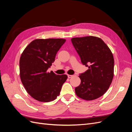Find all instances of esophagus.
Returning a JSON list of instances; mask_svg holds the SVG:
<instances>
[{
    "instance_id": "obj_1",
    "label": "esophagus",
    "mask_w": 132,
    "mask_h": 132,
    "mask_svg": "<svg viewBox=\"0 0 132 132\" xmlns=\"http://www.w3.org/2000/svg\"><path fill=\"white\" fill-rule=\"evenodd\" d=\"M73 76H74V75H69V74H68V77L69 78H70L71 77H73Z\"/></svg>"
}]
</instances>
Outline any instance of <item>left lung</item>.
Masks as SVG:
<instances>
[{
  "mask_svg": "<svg viewBox=\"0 0 132 132\" xmlns=\"http://www.w3.org/2000/svg\"><path fill=\"white\" fill-rule=\"evenodd\" d=\"M84 65L89 68L79 76L81 83L75 89L78 96L91 101L104 94L109 89L114 75V58L109 47L95 36L71 39Z\"/></svg>",
  "mask_w": 132,
  "mask_h": 132,
  "instance_id": "8db88e82",
  "label": "left lung"
}]
</instances>
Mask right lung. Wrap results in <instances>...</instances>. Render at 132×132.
<instances>
[{
	"label": "right lung",
	"mask_w": 132,
	"mask_h": 132,
	"mask_svg": "<svg viewBox=\"0 0 132 132\" xmlns=\"http://www.w3.org/2000/svg\"><path fill=\"white\" fill-rule=\"evenodd\" d=\"M65 39H36L23 50L20 59V77L27 93L36 100L48 102L59 95L68 76L47 69L55 61Z\"/></svg>",
	"instance_id": "1"
}]
</instances>
